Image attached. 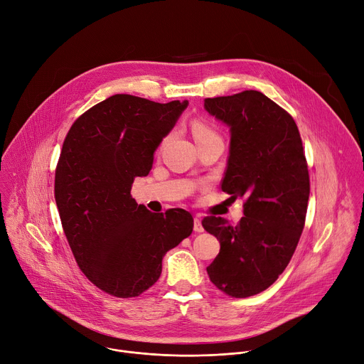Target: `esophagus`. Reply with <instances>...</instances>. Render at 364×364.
I'll use <instances>...</instances> for the list:
<instances>
[{
	"mask_svg": "<svg viewBox=\"0 0 364 364\" xmlns=\"http://www.w3.org/2000/svg\"><path fill=\"white\" fill-rule=\"evenodd\" d=\"M203 230H204V228H203V225H201V219H200V218H194V232L200 233V232H203Z\"/></svg>",
	"mask_w": 364,
	"mask_h": 364,
	"instance_id": "1",
	"label": "esophagus"
}]
</instances>
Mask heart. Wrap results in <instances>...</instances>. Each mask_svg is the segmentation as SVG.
<instances>
[{"label":"heart","mask_w":364,"mask_h":364,"mask_svg":"<svg viewBox=\"0 0 364 364\" xmlns=\"http://www.w3.org/2000/svg\"><path fill=\"white\" fill-rule=\"evenodd\" d=\"M191 132L196 139V142H201L205 139H213V138H220L219 132L205 121L201 119H194L191 122Z\"/></svg>","instance_id":"obj_1"}]
</instances>
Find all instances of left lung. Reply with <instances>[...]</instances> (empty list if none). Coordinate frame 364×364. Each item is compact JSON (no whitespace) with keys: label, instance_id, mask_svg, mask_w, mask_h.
<instances>
[{"label":"left lung","instance_id":"left-lung-1","mask_svg":"<svg viewBox=\"0 0 364 364\" xmlns=\"http://www.w3.org/2000/svg\"><path fill=\"white\" fill-rule=\"evenodd\" d=\"M204 108L230 127L222 190L245 197L236 226L215 216L201 222L220 242L207 274L226 295L246 298L269 288L296 249L309 197L305 152L294 118L261 92L207 97Z\"/></svg>","mask_w":364,"mask_h":364}]
</instances>
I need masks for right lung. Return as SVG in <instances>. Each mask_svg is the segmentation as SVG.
<instances>
[{"label":"right lung","mask_w":364,"mask_h":364,"mask_svg":"<svg viewBox=\"0 0 364 364\" xmlns=\"http://www.w3.org/2000/svg\"><path fill=\"white\" fill-rule=\"evenodd\" d=\"M187 105L118 93L82 114L65 138L55 176L63 232L80 271L109 295L152 287L164 255L193 232L188 212L151 213L131 196Z\"/></svg>","instance_id":"add662e5"}]
</instances>
